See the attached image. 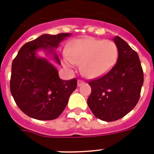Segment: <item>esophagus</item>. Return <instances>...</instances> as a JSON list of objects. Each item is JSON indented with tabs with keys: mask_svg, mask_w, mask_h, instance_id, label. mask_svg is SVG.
<instances>
[{
	"mask_svg": "<svg viewBox=\"0 0 154 154\" xmlns=\"http://www.w3.org/2000/svg\"><path fill=\"white\" fill-rule=\"evenodd\" d=\"M85 82H83L82 80H78V81H77V86H81V85H82Z\"/></svg>",
	"mask_w": 154,
	"mask_h": 154,
	"instance_id": "obj_1",
	"label": "esophagus"
}]
</instances>
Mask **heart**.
<instances>
[{"label":"heart","mask_w":154,"mask_h":154,"mask_svg":"<svg viewBox=\"0 0 154 154\" xmlns=\"http://www.w3.org/2000/svg\"><path fill=\"white\" fill-rule=\"evenodd\" d=\"M118 50L109 40L82 38L72 42L63 58L65 67L72 68L81 64L80 69L85 77H97L109 71L117 61Z\"/></svg>","instance_id":"1"}]
</instances>
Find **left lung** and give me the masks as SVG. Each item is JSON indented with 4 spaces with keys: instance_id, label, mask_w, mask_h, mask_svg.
I'll return each instance as SVG.
<instances>
[{
    "instance_id": "obj_1",
    "label": "left lung",
    "mask_w": 154,
    "mask_h": 154,
    "mask_svg": "<svg viewBox=\"0 0 154 154\" xmlns=\"http://www.w3.org/2000/svg\"><path fill=\"white\" fill-rule=\"evenodd\" d=\"M113 42L118 50L117 63L106 74L89 82L92 92L88 105L95 117L105 122L117 121L136 106L144 82L137 52L118 36Z\"/></svg>"
}]
</instances>
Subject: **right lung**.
<instances>
[{
    "instance_id": "obj_1",
    "label": "right lung",
    "mask_w": 154,
    "mask_h": 154,
    "mask_svg": "<svg viewBox=\"0 0 154 154\" xmlns=\"http://www.w3.org/2000/svg\"><path fill=\"white\" fill-rule=\"evenodd\" d=\"M70 35H42L24 45L13 60L11 94L20 109L29 117L42 121L57 118L77 88L76 78L61 80L54 65L37 55V51L43 50L60 65L55 49Z\"/></svg>"
}]
</instances>
